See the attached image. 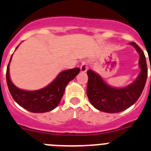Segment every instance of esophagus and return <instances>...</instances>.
<instances>
[{
    "instance_id": "esophagus-1",
    "label": "esophagus",
    "mask_w": 151,
    "mask_h": 151,
    "mask_svg": "<svg viewBox=\"0 0 151 151\" xmlns=\"http://www.w3.org/2000/svg\"><path fill=\"white\" fill-rule=\"evenodd\" d=\"M80 69H81V72L82 73H85V72L87 71L88 69V63L86 61H83L81 64V66H80Z\"/></svg>"
}]
</instances>
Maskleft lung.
Instances as JSON below:
<instances>
[{"instance_id":"left-lung-1","label":"left lung","mask_w":151,"mask_h":151,"mask_svg":"<svg viewBox=\"0 0 151 151\" xmlns=\"http://www.w3.org/2000/svg\"><path fill=\"white\" fill-rule=\"evenodd\" d=\"M140 55L141 73L137 79L127 87L115 88L108 85L101 76L88 69L87 95L96 109L106 113H119L133 105L141 96L147 78V66L143 50L137 44L130 42Z\"/></svg>"}]
</instances>
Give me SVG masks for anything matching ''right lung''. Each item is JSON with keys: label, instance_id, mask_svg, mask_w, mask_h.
Wrapping results in <instances>:
<instances>
[{"label": "right lung", "instance_id": "right-lung-1", "mask_svg": "<svg viewBox=\"0 0 151 151\" xmlns=\"http://www.w3.org/2000/svg\"><path fill=\"white\" fill-rule=\"evenodd\" d=\"M9 66L10 63L6 68V77L10 94L19 106L32 113H45L57 107L63 96L67 84L80 72L78 67L65 70L61 72L47 87L37 91H25L16 87L11 82Z\"/></svg>", "mask_w": 151, "mask_h": 151}]
</instances>
